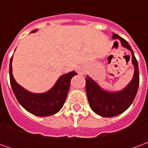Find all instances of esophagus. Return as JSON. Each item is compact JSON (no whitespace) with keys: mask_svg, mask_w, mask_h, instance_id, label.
<instances>
[{"mask_svg":"<svg viewBox=\"0 0 148 148\" xmlns=\"http://www.w3.org/2000/svg\"><path fill=\"white\" fill-rule=\"evenodd\" d=\"M78 73H79V74H83L84 73L83 69H82V68H81V69H78Z\"/></svg>","mask_w":148,"mask_h":148,"instance_id":"34e87169","label":"esophagus"}]
</instances>
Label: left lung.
I'll return each instance as SVG.
<instances>
[{"instance_id": "obj_1", "label": "left lung", "mask_w": 148, "mask_h": 148, "mask_svg": "<svg viewBox=\"0 0 148 148\" xmlns=\"http://www.w3.org/2000/svg\"><path fill=\"white\" fill-rule=\"evenodd\" d=\"M112 38L120 39L121 44L132 51V61L135 66V73L129 85L118 93L106 92L90 77H86V91L90 108L95 113L104 117L116 116L128 109L136 97L140 84L138 62L130 45L116 34L112 33Z\"/></svg>"}]
</instances>
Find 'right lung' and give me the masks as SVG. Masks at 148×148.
Here are the masks:
<instances>
[{
  "label": "right lung",
  "mask_w": 148,
  "mask_h": 148,
  "mask_svg": "<svg viewBox=\"0 0 148 148\" xmlns=\"http://www.w3.org/2000/svg\"><path fill=\"white\" fill-rule=\"evenodd\" d=\"M36 31H32L35 32ZM12 60L9 64V77L12 89L18 102L23 108L32 114L39 116H48L57 113L63 106L67 97L68 91L71 86V80L74 75L77 74L75 71H72L58 78L55 86L51 90L44 93H32L25 90L18 85L12 73Z\"/></svg>",
  "instance_id": "obj_1"
}]
</instances>
